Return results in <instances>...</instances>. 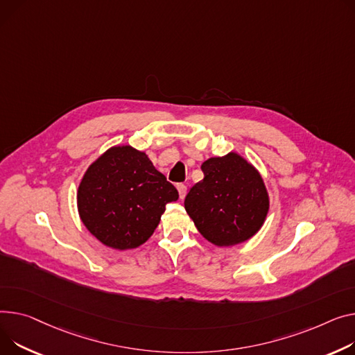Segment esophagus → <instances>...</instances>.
Instances as JSON below:
<instances>
[{
	"label": "esophagus",
	"instance_id": "esophagus-1",
	"mask_svg": "<svg viewBox=\"0 0 355 355\" xmlns=\"http://www.w3.org/2000/svg\"><path fill=\"white\" fill-rule=\"evenodd\" d=\"M177 190H178V194H180V198L182 200L184 197H185V194H187V187L184 185V184H178L177 185Z\"/></svg>",
	"mask_w": 355,
	"mask_h": 355
}]
</instances>
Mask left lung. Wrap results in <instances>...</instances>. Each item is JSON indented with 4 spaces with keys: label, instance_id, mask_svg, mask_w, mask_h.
I'll return each mask as SVG.
<instances>
[{
    "label": "left lung",
    "instance_id": "1",
    "mask_svg": "<svg viewBox=\"0 0 355 355\" xmlns=\"http://www.w3.org/2000/svg\"><path fill=\"white\" fill-rule=\"evenodd\" d=\"M204 178L187 194L184 207L202 237L218 247L250 240L270 208L259 173L237 153L202 162Z\"/></svg>",
    "mask_w": 355,
    "mask_h": 355
}]
</instances>
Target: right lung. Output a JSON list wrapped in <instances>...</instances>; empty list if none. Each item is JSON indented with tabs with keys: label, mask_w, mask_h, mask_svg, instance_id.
<instances>
[{
	"label": "right lung",
	"mask_w": 355,
	"mask_h": 355,
	"mask_svg": "<svg viewBox=\"0 0 355 355\" xmlns=\"http://www.w3.org/2000/svg\"><path fill=\"white\" fill-rule=\"evenodd\" d=\"M177 200V188L155 170L146 153L130 146L112 147L94 161L77 193L83 224L115 250L144 244L165 205Z\"/></svg>",
	"instance_id": "right-lung-1"
}]
</instances>
